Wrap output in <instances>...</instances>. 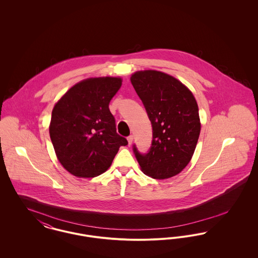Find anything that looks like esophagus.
Returning a JSON list of instances; mask_svg holds the SVG:
<instances>
[{
    "instance_id": "esophagus-1",
    "label": "esophagus",
    "mask_w": 258,
    "mask_h": 258,
    "mask_svg": "<svg viewBox=\"0 0 258 258\" xmlns=\"http://www.w3.org/2000/svg\"><path fill=\"white\" fill-rule=\"evenodd\" d=\"M127 141H128V145L131 146L133 144V141H134V136L133 135L127 136Z\"/></svg>"
}]
</instances>
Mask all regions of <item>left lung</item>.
I'll return each instance as SVG.
<instances>
[{
    "mask_svg": "<svg viewBox=\"0 0 258 258\" xmlns=\"http://www.w3.org/2000/svg\"><path fill=\"white\" fill-rule=\"evenodd\" d=\"M153 128L147 153H134L142 171L154 179L170 178L190 161L200 134L197 100L179 80L157 71L137 72L131 77Z\"/></svg>",
    "mask_w": 258,
    "mask_h": 258,
    "instance_id": "obj_1",
    "label": "left lung"
}]
</instances>
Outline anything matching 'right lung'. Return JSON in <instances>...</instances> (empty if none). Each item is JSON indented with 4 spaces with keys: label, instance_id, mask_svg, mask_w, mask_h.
Returning <instances> with one entry per match:
<instances>
[{
    "label": "right lung",
    "instance_id": "1",
    "mask_svg": "<svg viewBox=\"0 0 258 258\" xmlns=\"http://www.w3.org/2000/svg\"><path fill=\"white\" fill-rule=\"evenodd\" d=\"M122 86L117 77L83 80L55 104L49 134L57 158L74 176L93 178L110 167L127 140L116 132L109 102Z\"/></svg>",
    "mask_w": 258,
    "mask_h": 258
}]
</instances>
